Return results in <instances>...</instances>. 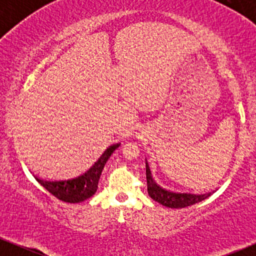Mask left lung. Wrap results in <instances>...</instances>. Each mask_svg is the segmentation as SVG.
Segmentation results:
<instances>
[{
  "mask_svg": "<svg viewBox=\"0 0 256 256\" xmlns=\"http://www.w3.org/2000/svg\"><path fill=\"white\" fill-rule=\"evenodd\" d=\"M146 186H148L149 196L158 202L162 206H166L168 208H184L188 206H192L198 202L204 201L212 195V192L207 194H190V192H176L161 188L160 185L155 183V180L152 177L150 168H149L148 162L146 161Z\"/></svg>",
  "mask_w": 256,
  "mask_h": 256,
  "instance_id": "obj_1",
  "label": "left lung"
}]
</instances>
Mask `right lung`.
Here are the masks:
<instances>
[{
	"label": "right lung",
	"mask_w": 256,
	"mask_h": 256,
	"mask_svg": "<svg viewBox=\"0 0 256 256\" xmlns=\"http://www.w3.org/2000/svg\"><path fill=\"white\" fill-rule=\"evenodd\" d=\"M119 146L120 143H116V144L108 146L98 160L88 171L74 178L60 179V180H50V179H42L40 177L34 178L52 195H54L61 201L70 202V204H78V202L85 201L96 192L102 170H104L108 158Z\"/></svg>",
	"instance_id": "right-lung-1"
}]
</instances>
